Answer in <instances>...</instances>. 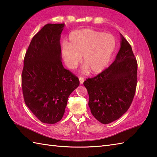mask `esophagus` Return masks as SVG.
I'll return each mask as SVG.
<instances>
[{
  "mask_svg": "<svg viewBox=\"0 0 157 157\" xmlns=\"http://www.w3.org/2000/svg\"><path fill=\"white\" fill-rule=\"evenodd\" d=\"M79 82H80V84H83V83H84L85 79L84 77H79Z\"/></svg>",
  "mask_w": 157,
  "mask_h": 157,
  "instance_id": "34e87169",
  "label": "esophagus"
}]
</instances>
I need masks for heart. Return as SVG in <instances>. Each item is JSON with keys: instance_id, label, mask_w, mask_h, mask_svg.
I'll use <instances>...</instances> for the list:
<instances>
[{"instance_id": "obj_1", "label": "heart", "mask_w": 157, "mask_h": 157, "mask_svg": "<svg viewBox=\"0 0 157 157\" xmlns=\"http://www.w3.org/2000/svg\"><path fill=\"white\" fill-rule=\"evenodd\" d=\"M115 36L92 29H84L72 32L69 42L62 45V55L65 64L75 68L81 60L86 69L92 73L103 71L109 64L116 49Z\"/></svg>"}]
</instances>
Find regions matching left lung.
Instances as JSON below:
<instances>
[{"label":"left lung","mask_w":157,"mask_h":157,"mask_svg":"<svg viewBox=\"0 0 157 157\" xmlns=\"http://www.w3.org/2000/svg\"><path fill=\"white\" fill-rule=\"evenodd\" d=\"M120 34L121 48L114 62L84 82L91 113L103 124L115 121L128 111L137 86V61L131 45Z\"/></svg>","instance_id":"1"}]
</instances>
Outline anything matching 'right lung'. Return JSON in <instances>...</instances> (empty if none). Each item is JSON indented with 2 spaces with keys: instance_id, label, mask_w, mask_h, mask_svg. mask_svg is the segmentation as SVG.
<instances>
[{
  "instance_id": "add662e5",
  "label": "right lung",
  "mask_w": 157,
  "mask_h": 157,
  "mask_svg": "<svg viewBox=\"0 0 157 157\" xmlns=\"http://www.w3.org/2000/svg\"><path fill=\"white\" fill-rule=\"evenodd\" d=\"M64 23H48L26 51L21 74L25 105L40 121L54 124L63 117L69 96L79 79L63 67L60 39Z\"/></svg>"
}]
</instances>
